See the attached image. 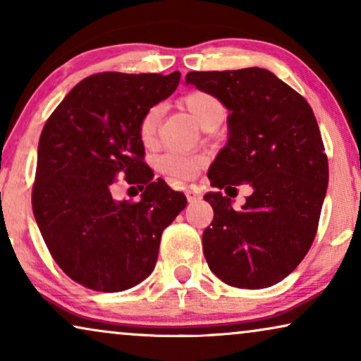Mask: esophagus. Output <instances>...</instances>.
Returning a JSON list of instances; mask_svg holds the SVG:
<instances>
[{
  "instance_id": "34e87169",
  "label": "esophagus",
  "mask_w": 361,
  "mask_h": 361,
  "mask_svg": "<svg viewBox=\"0 0 361 361\" xmlns=\"http://www.w3.org/2000/svg\"><path fill=\"white\" fill-rule=\"evenodd\" d=\"M185 195H187V200H189L190 204H194V202H197V200L200 199V195L195 194V192H192V190H187Z\"/></svg>"
}]
</instances>
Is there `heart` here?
<instances>
[{
    "instance_id": "b5f03b06",
    "label": "heart",
    "mask_w": 361,
    "mask_h": 361,
    "mask_svg": "<svg viewBox=\"0 0 361 361\" xmlns=\"http://www.w3.org/2000/svg\"><path fill=\"white\" fill-rule=\"evenodd\" d=\"M180 105L190 113V116L204 128L207 123L215 118L225 115L224 103L209 92L192 90L180 98ZM161 108L151 106L141 116L137 125V136L146 147L156 142L157 126H159ZM205 164V157L199 154H179V152H167L159 159V169L166 176L177 180H189L197 176L200 167Z\"/></svg>"
}]
</instances>
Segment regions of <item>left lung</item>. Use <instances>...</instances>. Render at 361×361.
I'll use <instances>...</instances> for the list:
<instances>
[{"label": "left lung", "instance_id": "obj_1", "mask_svg": "<svg viewBox=\"0 0 361 361\" xmlns=\"http://www.w3.org/2000/svg\"><path fill=\"white\" fill-rule=\"evenodd\" d=\"M185 83L230 111L210 185L253 187L240 210L221 192L204 195L214 209L202 236L207 263L235 288H269L298 268L317 233L329 184L317 120L305 98L266 68L189 72Z\"/></svg>", "mask_w": 361, "mask_h": 361}]
</instances>
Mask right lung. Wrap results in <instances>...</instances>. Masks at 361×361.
<instances>
[{"mask_svg":"<svg viewBox=\"0 0 361 361\" xmlns=\"http://www.w3.org/2000/svg\"><path fill=\"white\" fill-rule=\"evenodd\" d=\"M180 73L103 72L83 78L44 125L32 212L52 258L75 283L102 293L140 284L154 269L161 235L187 199L145 164L137 125L171 97ZM140 183L137 202L115 201L116 177Z\"/></svg>","mask_w":361,"mask_h":361,"instance_id":"right-lung-1","label":"right lung"}]
</instances>
